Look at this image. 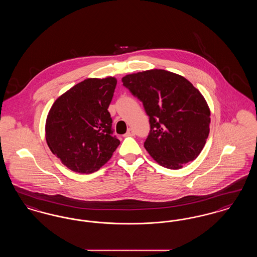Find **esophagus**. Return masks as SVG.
Listing matches in <instances>:
<instances>
[{
    "mask_svg": "<svg viewBox=\"0 0 257 257\" xmlns=\"http://www.w3.org/2000/svg\"><path fill=\"white\" fill-rule=\"evenodd\" d=\"M134 130H133L132 128H129V129H128V131H127V133L125 134V136H126V137H130V136H134Z\"/></svg>",
    "mask_w": 257,
    "mask_h": 257,
    "instance_id": "1",
    "label": "esophagus"
}]
</instances>
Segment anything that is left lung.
<instances>
[{"label":"left lung","instance_id":"1","mask_svg":"<svg viewBox=\"0 0 257 257\" xmlns=\"http://www.w3.org/2000/svg\"><path fill=\"white\" fill-rule=\"evenodd\" d=\"M123 86L139 98L149 116L145 142L159 165L179 170L196 159L206 144L210 109L200 91L183 76L164 69L128 74Z\"/></svg>","mask_w":257,"mask_h":257}]
</instances>
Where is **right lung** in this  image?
<instances>
[{"instance_id": "add662e5", "label": "right lung", "mask_w": 257, "mask_h": 257, "mask_svg": "<svg viewBox=\"0 0 257 257\" xmlns=\"http://www.w3.org/2000/svg\"><path fill=\"white\" fill-rule=\"evenodd\" d=\"M114 77L88 78L58 98L45 123L52 153L69 170L98 171L111 158L120 142L112 137L108 108L116 86Z\"/></svg>"}]
</instances>
